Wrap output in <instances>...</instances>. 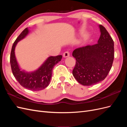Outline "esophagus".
Listing matches in <instances>:
<instances>
[{
	"label": "esophagus",
	"mask_w": 127,
	"mask_h": 127,
	"mask_svg": "<svg viewBox=\"0 0 127 127\" xmlns=\"http://www.w3.org/2000/svg\"><path fill=\"white\" fill-rule=\"evenodd\" d=\"M69 56H70L69 52H68V51L64 52V54H63V57H64V58H67V57H69Z\"/></svg>",
	"instance_id": "1"
}]
</instances>
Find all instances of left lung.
I'll return each mask as SVG.
<instances>
[{
  "label": "left lung",
  "mask_w": 127,
  "mask_h": 127,
  "mask_svg": "<svg viewBox=\"0 0 127 127\" xmlns=\"http://www.w3.org/2000/svg\"><path fill=\"white\" fill-rule=\"evenodd\" d=\"M101 35L97 43L76 49L72 56L76 60L72 75L79 83L91 86L105 78L114 59V42L104 27L98 25Z\"/></svg>",
  "instance_id": "obj_1"
}]
</instances>
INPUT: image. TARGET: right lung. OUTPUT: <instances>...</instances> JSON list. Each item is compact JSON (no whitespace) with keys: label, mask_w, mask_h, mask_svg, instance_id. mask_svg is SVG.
I'll return each mask as SVG.
<instances>
[{"label":"right lung","mask_w":127,"mask_h":127,"mask_svg":"<svg viewBox=\"0 0 127 127\" xmlns=\"http://www.w3.org/2000/svg\"><path fill=\"white\" fill-rule=\"evenodd\" d=\"M29 33V29L26 28L13 43L10 57V66L15 78L23 87L33 91H40L44 89L49 85L52 77V69L56 64L61 61L62 56L49 57L34 71L28 72L22 69L15 56V48L18 42L24 39Z\"/></svg>","instance_id":"right-lung-1"}]
</instances>
